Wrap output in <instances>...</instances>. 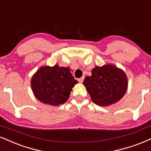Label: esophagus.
I'll use <instances>...</instances> for the list:
<instances>
[{"instance_id": "esophagus-1", "label": "esophagus", "mask_w": 151, "mask_h": 151, "mask_svg": "<svg viewBox=\"0 0 151 151\" xmlns=\"http://www.w3.org/2000/svg\"><path fill=\"white\" fill-rule=\"evenodd\" d=\"M83 79H84V77H82L79 78V79H78V81H79V82H80V83H82L83 81Z\"/></svg>"}]
</instances>
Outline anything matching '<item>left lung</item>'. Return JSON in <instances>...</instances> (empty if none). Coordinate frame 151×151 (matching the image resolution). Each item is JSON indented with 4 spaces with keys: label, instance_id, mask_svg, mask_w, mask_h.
Returning <instances> with one entry per match:
<instances>
[{
    "label": "left lung",
    "instance_id": "left-lung-1",
    "mask_svg": "<svg viewBox=\"0 0 151 151\" xmlns=\"http://www.w3.org/2000/svg\"><path fill=\"white\" fill-rule=\"evenodd\" d=\"M94 103L108 106L122 99L128 88L126 73L112 64L96 66L83 82Z\"/></svg>",
    "mask_w": 151,
    "mask_h": 151
}]
</instances>
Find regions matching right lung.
I'll return each instance as SVG.
<instances>
[{"instance_id":"add662e5","label":"right lung","mask_w":151,"mask_h":151,"mask_svg":"<svg viewBox=\"0 0 151 151\" xmlns=\"http://www.w3.org/2000/svg\"><path fill=\"white\" fill-rule=\"evenodd\" d=\"M77 83L70 68L59 67L58 65L41 66L31 79V86L36 99L52 106L66 102L72 88Z\"/></svg>"}]
</instances>
